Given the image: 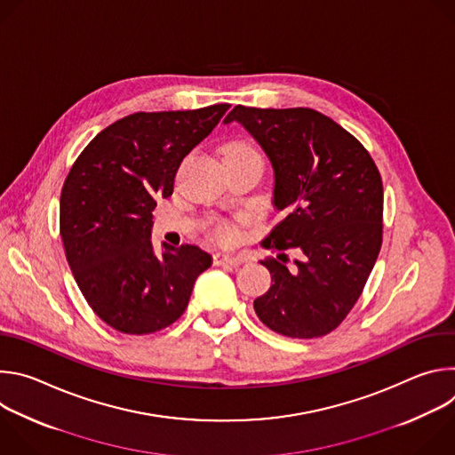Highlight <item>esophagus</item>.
Wrapping results in <instances>:
<instances>
[{
    "mask_svg": "<svg viewBox=\"0 0 455 455\" xmlns=\"http://www.w3.org/2000/svg\"><path fill=\"white\" fill-rule=\"evenodd\" d=\"M243 263V259L230 253H214V265L216 267H237Z\"/></svg>",
    "mask_w": 455,
    "mask_h": 455,
    "instance_id": "34e87169",
    "label": "esophagus"
}]
</instances>
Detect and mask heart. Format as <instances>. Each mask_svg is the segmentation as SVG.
Returning a JSON list of instances; mask_svg holds the SVG:
<instances>
[{
    "mask_svg": "<svg viewBox=\"0 0 455 455\" xmlns=\"http://www.w3.org/2000/svg\"><path fill=\"white\" fill-rule=\"evenodd\" d=\"M232 156L261 160V153H259L257 148L251 142H248V140H232L230 144H227L225 149H223V158H232ZM214 235H216L218 241L228 244V243L234 241L235 230L230 225H218L214 228Z\"/></svg>",
    "mask_w": 455,
    "mask_h": 455,
    "instance_id": "b5f03b06",
    "label": "heart"
}]
</instances>
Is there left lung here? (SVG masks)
<instances>
[{"label": "left lung", "instance_id": "1", "mask_svg": "<svg viewBox=\"0 0 455 455\" xmlns=\"http://www.w3.org/2000/svg\"><path fill=\"white\" fill-rule=\"evenodd\" d=\"M239 122L274 167L283 220L263 241L270 290L253 300L267 328L291 339L331 333L358 300L381 248L383 185L365 148L330 116L309 108L235 106ZM286 249L299 257L287 267Z\"/></svg>", "mask_w": 455, "mask_h": 455}]
</instances>
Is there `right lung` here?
<instances>
[{
  "label": "right lung",
  "instance_id": "1",
  "mask_svg": "<svg viewBox=\"0 0 455 455\" xmlns=\"http://www.w3.org/2000/svg\"><path fill=\"white\" fill-rule=\"evenodd\" d=\"M228 104L135 113L100 132L60 192V237L79 290L108 326L149 335L176 322L212 257L194 244L151 243L156 200L169 198L181 160Z\"/></svg>",
  "mask_w": 455,
  "mask_h": 455
}]
</instances>
